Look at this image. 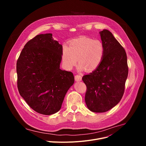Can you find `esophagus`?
Instances as JSON below:
<instances>
[{
  "mask_svg": "<svg viewBox=\"0 0 146 146\" xmlns=\"http://www.w3.org/2000/svg\"><path fill=\"white\" fill-rule=\"evenodd\" d=\"M82 80V77L80 75H76L75 76V80L76 81H80Z\"/></svg>",
  "mask_w": 146,
  "mask_h": 146,
  "instance_id": "esophagus-1",
  "label": "esophagus"
}]
</instances>
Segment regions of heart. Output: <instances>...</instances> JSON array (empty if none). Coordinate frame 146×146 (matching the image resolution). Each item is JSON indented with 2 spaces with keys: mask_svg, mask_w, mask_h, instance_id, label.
I'll return each instance as SVG.
<instances>
[{
  "mask_svg": "<svg viewBox=\"0 0 146 146\" xmlns=\"http://www.w3.org/2000/svg\"><path fill=\"white\" fill-rule=\"evenodd\" d=\"M105 55V47L99 40L81 37L73 40L69 47L63 46L62 60L67 70H72L78 63V70L91 72L101 64Z\"/></svg>",
  "mask_w": 146,
  "mask_h": 146,
  "instance_id": "obj_1",
  "label": "heart"
}]
</instances>
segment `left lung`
Wrapping results in <instances>:
<instances>
[{
	"label": "left lung",
	"instance_id": "left-lung-1",
	"mask_svg": "<svg viewBox=\"0 0 146 146\" xmlns=\"http://www.w3.org/2000/svg\"><path fill=\"white\" fill-rule=\"evenodd\" d=\"M105 47V55L100 66L82 80L87 86L85 101L94 113L109 111L121 100L128 77V67L125 51L111 32H99Z\"/></svg>",
	"mask_w": 146,
	"mask_h": 146
}]
</instances>
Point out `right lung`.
<instances>
[{"label":"right lung","instance_id":"obj_1","mask_svg":"<svg viewBox=\"0 0 146 146\" xmlns=\"http://www.w3.org/2000/svg\"><path fill=\"white\" fill-rule=\"evenodd\" d=\"M62 52V46L51 33L40 34L27 42L17 60L19 93L40 114L58 112L74 82L71 72L59 68Z\"/></svg>","mask_w":146,"mask_h":146}]
</instances>
